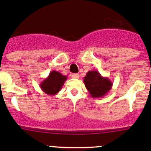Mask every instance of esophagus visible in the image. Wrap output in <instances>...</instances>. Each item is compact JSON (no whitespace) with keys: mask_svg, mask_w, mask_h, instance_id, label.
Returning a JSON list of instances; mask_svg holds the SVG:
<instances>
[{"mask_svg":"<svg viewBox=\"0 0 151 151\" xmlns=\"http://www.w3.org/2000/svg\"><path fill=\"white\" fill-rule=\"evenodd\" d=\"M72 78H79V75H78V73H73V74H72Z\"/></svg>","mask_w":151,"mask_h":151,"instance_id":"34e87169","label":"esophagus"}]
</instances>
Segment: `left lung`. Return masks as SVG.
<instances>
[{
	"label": "left lung",
	"mask_w": 151,
	"mask_h": 151,
	"mask_svg": "<svg viewBox=\"0 0 151 151\" xmlns=\"http://www.w3.org/2000/svg\"><path fill=\"white\" fill-rule=\"evenodd\" d=\"M84 85L93 98H102L112 88L113 83L107 77H103L97 70L88 71L84 78Z\"/></svg>",
	"instance_id": "1"
}]
</instances>
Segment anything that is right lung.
I'll list each match as a JSON object with an SVG mask.
<instances>
[{"mask_svg":"<svg viewBox=\"0 0 151 151\" xmlns=\"http://www.w3.org/2000/svg\"><path fill=\"white\" fill-rule=\"evenodd\" d=\"M67 78L66 76H64L59 72L52 70L50 72L47 78L40 83V87L46 94L55 96L62 88Z\"/></svg>","mask_w":151,"mask_h":151,"instance_id":"right-lung-1","label":"right lung"}]
</instances>
